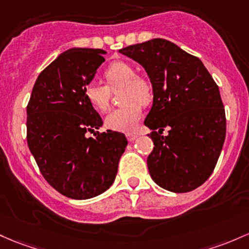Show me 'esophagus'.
I'll return each instance as SVG.
<instances>
[{"instance_id": "obj_1", "label": "esophagus", "mask_w": 249, "mask_h": 249, "mask_svg": "<svg viewBox=\"0 0 249 249\" xmlns=\"http://www.w3.org/2000/svg\"><path fill=\"white\" fill-rule=\"evenodd\" d=\"M126 137H127V141H129V142H133L136 138H138V135H137V133H127Z\"/></svg>"}]
</instances>
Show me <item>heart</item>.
Masks as SVG:
<instances>
[{"label": "heart", "instance_id": "b5f03b06", "mask_svg": "<svg viewBox=\"0 0 249 249\" xmlns=\"http://www.w3.org/2000/svg\"><path fill=\"white\" fill-rule=\"evenodd\" d=\"M108 86L100 81H91L85 87V97L94 108L106 111L110 105L111 91L124 89L122 93V107L116 108L107 114L105 125L107 129L118 132H133L142 118V106L152 99V89L147 81L137 78V72L130 64L117 61L105 71Z\"/></svg>", "mask_w": 249, "mask_h": 249}]
</instances>
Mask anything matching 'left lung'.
<instances>
[{
	"instance_id": "1",
	"label": "left lung",
	"mask_w": 249,
	"mask_h": 249,
	"mask_svg": "<svg viewBox=\"0 0 249 249\" xmlns=\"http://www.w3.org/2000/svg\"><path fill=\"white\" fill-rule=\"evenodd\" d=\"M119 52L142 65L152 85V107L144 122L155 144L146 160L150 176L173 193L196 189L214 171L225 143L218 86L200 59L168 40L152 39ZM164 127L168 136L160 135Z\"/></svg>"
}]
</instances>
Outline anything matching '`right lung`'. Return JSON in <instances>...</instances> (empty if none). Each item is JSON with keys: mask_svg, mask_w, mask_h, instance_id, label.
Instances as JSON below:
<instances>
[{"mask_svg": "<svg viewBox=\"0 0 249 249\" xmlns=\"http://www.w3.org/2000/svg\"><path fill=\"white\" fill-rule=\"evenodd\" d=\"M103 49L71 48L37 76L27 106V142L41 174L66 197L87 200L113 184L127 139L107 130L85 97L105 61Z\"/></svg>", "mask_w": 249, "mask_h": 249, "instance_id": "1", "label": "right lung"}]
</instances>
